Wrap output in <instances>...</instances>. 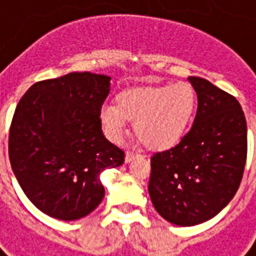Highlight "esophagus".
I'll use <instances>...</instances> for the list:
<instances>
[{"label":"esophagus","mask_w":256,"mask_h":256,"mask_svg":"<svg viewBox=\"0 0 256 256\" xmlns=\"http://www.w3.org/2000/svg\"><path fill=\"white\" fill-rule=\"evenodd\" d=\"M136 156V152H126V156H124V162H126V164H128V162H132V160H134Z\"/></svg>","instance_id":"obj_1"}]
</instances>
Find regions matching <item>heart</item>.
I'll list each match as a JSON object with an SVG mask.
<instances>
[{
	"label": "heart",
	"mask_w": 256,
	"mask_h": 256,
	"mask_svg": "<svg viewBox=\"0 0 256 256\" xmlns=\"http://www.w3.org/2000/svg\"><path fill=\"white\" fill-rule=\"evenodd\" d=\"M196 108V92L188 82L130 88L104 104L100 122L104 136L120 144L134 120V132L144 146L154 150L172 148L186 134Z\"/></svg>",
	"instance_id": "heart-1"
}]
</instances>
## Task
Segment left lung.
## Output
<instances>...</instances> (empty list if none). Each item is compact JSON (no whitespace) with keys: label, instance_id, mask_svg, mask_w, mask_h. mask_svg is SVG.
Listing matches in <instances>:
<instances>
[{"label":"left lung","instance_id":"1","mask_svg":"<svg viewBox=\"0 0 256 256\" xmlns=\"http://www.w3.org/2000/svg\"><path fill=\"white\" fill-rule=\"evenodd\" d=\"M198 110L175 148L152 156L148 194L158 214L176 226L214 218L234 198L247 156V124L235 96L190 77Z\"/></svg>","mask_w":256,"mask_h":256}]
</instances>
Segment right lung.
<instances>
[{"label": "right lung", "mask_w": 256, "mask_h": 256, "mask_svg": "<svg viewBox=\"0 0 256 256\" xmlns=\"http://www.w3.org/2000/svg\"><path fill=\"white\" fill-rule=\"evenodd\" d=\"M110 80L85 72L37 82L16 108L10 164L30 202L52 218L76 220L96 210L104 196L100 172L124 164L100 122Z\"/></svg>", "instance_id": "add662e5"}]
</instances>
